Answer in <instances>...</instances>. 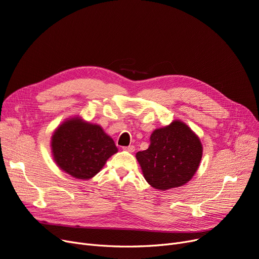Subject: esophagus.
<instances>
[{"mask_svg":"<svg viewBox=\"0 0 259 259\" xmlns=\"http://www.w3.org/2000/svg\"><path fill=\"white\" fill-rule=\"evenodd\" d=\"M122 149L128 151V152H133V151L136 150V147L133 146V145H130V146H127V147H122Z\"/></svg>","mask_w":259,"mask_h":259,"instance_id":"esophagus-1","label":"esophagus"}]
</instances>
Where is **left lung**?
Wrapping results in <instances>:
<instances>
[{"label": "left lung", "mask_w": 259, "mask_h": 259, "mask_svg": "<svg viewBox=\"0 0 259 259\" xmlns=\"http://www.w3.org/2000/svg\"><path fill=\"white\" fill-rule=\"evenodd\" d=\"M202 156L199 138L178 119L152 131L149 147L136 155L145 180L161 191L181 187L192 179Z\"/></svg>", "instance_id": "1"}]
</instances>
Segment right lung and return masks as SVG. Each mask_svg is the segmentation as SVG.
<instances>
[{"label": "right lung", "instance_id": "right-lung-1", "mask_svg": "<svg viewBox=\"0 0 259 259\" xmlns=\"http://www.w3.org/2000/svg\"><path fill=\"white\" fill-rule=\"evenodd\" d=\"M50 147L56 165L81 180L97 175L107 160L118 151L101 126L86 121L79 115L65 119L53 131Z\"/></svg>", "mask_w": 259, "mask_h": 259}]
</instances>
